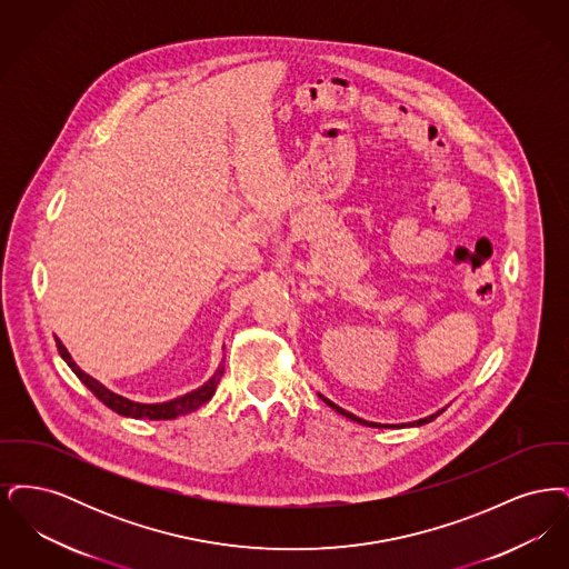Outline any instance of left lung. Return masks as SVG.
Here are the masks:
<instances>
[{"label": "left lung", "mask_w": 569, "mask_h": 569, "mask_svg": "<svg viewBox=\"0 0 569 569\" xmlns=\"http://www.w3.org/2000/svg\"><path fill=\"white\" fill-rule=\"evenodd\" d=\"M320 399L325 401L326 406L332 407L337 413H341V416H346V418H350V420H353V422H358V425H362V427H376V429H403V427H422V425H427V422H431V420H435L443 409H439L437 413H431V416H427V418H420V420H416V422H406V425H379V422H369V420H362V418H358V416H353V413H350V411H346L343 407L337 406V403H332L330 399H326L325 395H320Z\"/></svg>", "instance_id": "left-lung-1"}]
</instances>
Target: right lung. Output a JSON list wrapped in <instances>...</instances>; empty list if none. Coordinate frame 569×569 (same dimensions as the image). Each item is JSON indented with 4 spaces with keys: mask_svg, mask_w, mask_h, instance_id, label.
<instances>
[{
    "mask_svg": "<svg viewBox=\"0 0 569 569\" xmlns=\"http://www.w3.org/2000/svg\"><path fill=\"white\" fill-rule=\"evenodd\" d=\"M57 341V350L61 353V358L68 362V367L77 373V378L81 379L82 383L104 403V406L117 411L119 416H126V418H147V420H172L177 416H183V413H190L193 409H198L200 406H204L207 401H211V397L216 395L217 383L223 376V365L217 367L216 373L211 378L207 379L200 388L191 390L183 397H177L172 401H163V403H138V401H130L117 392L109 390L104 383H100L98 379L87 376L82 371L81 367L72 360L70 352L66 350V346L54 337Z\"/></svg>",
    "mask_w": 569,
    "mask_h": 569,
    "instance_id": "right-lung-1",
    "label": "right lung"
}]
</instances>
